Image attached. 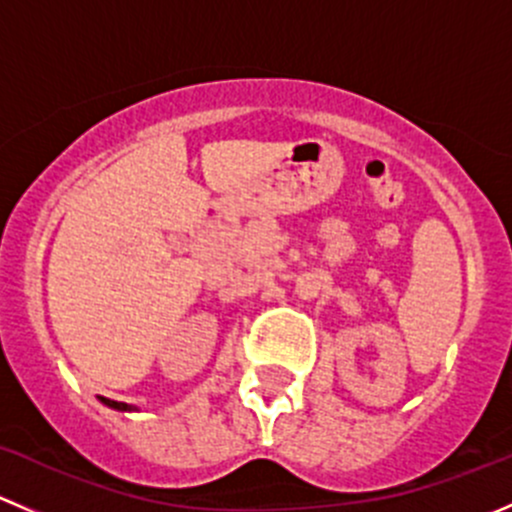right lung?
<instances>
[{
	"mask_svg": "<svg viewBox=\"0 0 512 512\" xmlns=\"http://www.w3.org/2000/svg\"><path fill=\"white\" fill-rule=\"evenodd\" d=\"M100 402H103L105 407H110V409H118V412H133V407H130V404H125V402H113V399H105V397H100Z\"/></svg>",
	"mask_w": 512,
	"mask_h": 512,
	"instance_id": "add662e5",
	"label": "right lung"
}]
</instances>
